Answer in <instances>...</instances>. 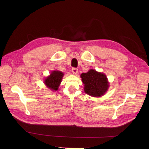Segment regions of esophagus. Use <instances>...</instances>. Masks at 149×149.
<instances>
[{"mask_svg":"<svg viewBox=\"0 0 149 149\" xmlns=\"http://www.w3.org/2000/svg\"><path fill=\"white\" fill-rule=\"evenodd\" d=\"M72 72L74 74H77L78 73V72H79V70H78V69L76 68H72Z\"/></svg>","mask_w":149,"mask_h":149,"instance_id":"esophagus-1","label":"esophagus"}]
</instances>
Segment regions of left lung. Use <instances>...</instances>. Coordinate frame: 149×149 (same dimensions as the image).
Wrapping results in <instances>:
<instances>
[{
    "label": "left lung",
    "mask_w": 149,
    "mask_h": 149,
    "mask_svg": "<svg viewBox=\"0 0 149 149\" xmlns=\"http://www.w3.org/2000/svg\"><path fill=\"white\" fill-rule=\"evenodd\" d=\"M81 77L84 84V92L92 97H100L107 90V79L102 73L91 69L86 73H83Z\"/></svg>",
    "instance_id": "8db88e82"
}]
</instances>
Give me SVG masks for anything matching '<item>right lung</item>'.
I'll return each instance as SVG.
<instances>
[{"instance_id": "add662e5", "label": "right lung", "mask_w": 149, "mask_h": 149, "mask_svg": "<svg viewBox=\"0 0 149 149\" xmlns=\"http://www.w3.org/2000/svg\"><path fill=\"white\" fill-rule=\"evenodd\" d=\"M63 76V73L60 71L55 70L45 79V83L50 89L52 91H57Z\"/></svg>"}]
</instances>
